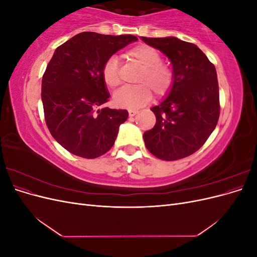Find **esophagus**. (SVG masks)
Wrapping results in <instances>:
<instances>
[{
  "label": "esophagus",
  "mask_w": 257,
  "mask_h": 257,
  "mask_svg": "<svg viewBox=\"0 0 257 257\" xmlns=\"http://www.w3.org/2000/svg\"><path fill=\"white\" fill-rule=\"evenodd\" d=\"M138 113V110H133V109H130L128 110V115L130 116H134V115H136Z\"/></svg>",
  "instance_id": "esophagus-1"
}]
</instances>
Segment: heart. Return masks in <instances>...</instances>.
<instances>
[{
    "mask_svg": "<svg viewBox=\"0 0 257 257\" xmlns=\"http://www.w3.org/2000/svg\"><path fill=\"white\" fill-rule=\"evenodd\" d=\"M125 58L141 66L134 87L123 88L113 96L116 107L126 109H137L151 99L152 93L158 97L164 96L174 85V72L164 62L160 52L149 45L141 44L131 48ZM102 78L108 88L115 89L121 84V72L119 62L114 57L108 58L102 68Z\"/></svg>",
    "mask_w": 257,
    "mask_h": 257,
    "instance_id": "obj_1",
    "label": "heart"
}]
</instances>
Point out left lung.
<instances>
[{
  "instance_id": "1",
  "label": "left lung",
  "mask_w": 257,
  "mask_h": 257,
  "mask_svg": "<svg viewBox=\"0 0 257 257\" xmlns=\"http://www.w3.org/2000/svg\"><path fill=\"white\" fill-rule=\"evenodd\" d=\"M172 61L174 85L159 106L157 123L145 132L147 149L164 161L195 153L207 142L220 116V95L213 63L196 45L176 37H142Z\"/></svg>"
}]
</instances>
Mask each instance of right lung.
<instances>
[{"label":"right lung","mask_w":257,"mask_h":257,"mask_svg":"<svg viewBox=\"0 0 257 257\" xmlns=\"http://www.w3.org/2000/svg\"><path fill=\"white\" fill-rule=\"evenodd\" d=\"M136 41L134 35L82 32L54 51L43 75L42 100L50 134L68 152L95 159L111 149L128 112L96 110L109 98L102 68L113 53Z\"/></svg>","instance_id":"obj_1"}]
</instances>
